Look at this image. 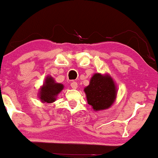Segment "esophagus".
I'll return each mask as SVG.
<instances>
[{"instance_id": "1", "label": "esophagus", "mask_w": 158, "mask_h": 158, "mask_svg": "<svg viewBox=\"0 0 158 158\" xmlns=\"http://www.w3.org/2000/svg\"><path fill=\"white\" fill-rule=\"evenodd\" d=\"M70 85H71V87H72V88H73V89H76V88H77V82H75V81L72 82V83H70Z\"/></svg>"}]
</instances>
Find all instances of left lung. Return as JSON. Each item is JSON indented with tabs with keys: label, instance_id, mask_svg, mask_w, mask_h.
Segmentation results:
<instances>
[{
	"label": "left lung",
	"instance_id": "left-lung-1",
	"mask_svg": "<svg viewBox=\"0 0 158 158\" xmlns=\"http://www.w3.org/2000/svg\"><path fill=\"white\" fill-rule=\"evenodd\" d=\"M88 103L94 111H101L111 107L116 98V88L109 75L95 73L90 83L84 88Z\"/></svg>",
	"mask_w": 158,
	"mask_h": 158
}]
</instances>
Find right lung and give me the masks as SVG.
I'll list each match as a JSON object with an SVG mask.
<instances>
[{
	"label": "right lung",
	"instance_id": "right-lung-1",
	"mask_svg": "<svg viewBox=\"0 0 158 158\" xmlns=\"http://www.w3.org/2000/svg\"><path fill=\"white\" fill-rule=\"evenodd\" d=\"M64 85L61 83H55L51 76H47L44 83L40 91V98L43 103H52L56 97L63 89Z\"/></svg>",
	"mask_w": 158,
	"mask_h": 158
}]
</instances>
